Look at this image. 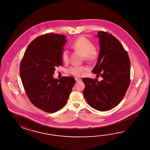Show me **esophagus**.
Returning a JSON list of instances; mask_svg holds the SVG:
<instances>
[{
  "mask_svg": "<svg viewBox=\"0 0 150 150\" xmlns=\"http://www.w3.org/2000/svg\"><path fill=\"white\" fill-rule=\"evenodd\" d=\"M75 79H76V82H79L80 81H81V79H80V78H76Z\"/></svg>",
  "mask_w": 150,
  "mask_h": 150,
  "instance_id": "1",
  "label": "esophagus"
}]
</instances>
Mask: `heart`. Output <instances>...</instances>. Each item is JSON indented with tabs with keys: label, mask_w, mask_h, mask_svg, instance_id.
I'll list each match as a JSON object with an SVG mask.
<instances>
[{
	"label": "heart",
	"mask_w": 150,
	"mask_h": 150,
	"mask_svg": "<svg viewBox=\"0 0 150 150\" xmlns=\"http://www.w3.org/2000/svg\"><path fill=\"white\" fill-rule=\"evenodd\" d=\"M71 48L83 55L85 61L89 63L96 62L99 57V52L95 48L92 42L85 36H80L72 43ZM62 60L65 63L69 61V52L64 50L62 54ZM87 67L85 66H74L68 69L69 74L77 77H81L85 74Z\"/></svg>",
	"instance_id": "1"
}]
</instances>
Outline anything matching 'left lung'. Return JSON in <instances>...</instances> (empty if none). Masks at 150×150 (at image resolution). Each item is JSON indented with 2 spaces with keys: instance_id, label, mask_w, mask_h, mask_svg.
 I'll return each instance as SVG.
<instances>
[{
  "instance_id": "8db88e82",
  "label": "left lung",
  "mask_w": 150,
  "mask_h": 150,
  "mask_svg": "<svg viewBox=\"0 0 150 150\" xmlns=\"http://www.w3.org/2000/svg\"><path fill=\"white\" fill-rule=\"evenodd\" d=\"M100 51L93 73L102 80L83 78V94L93 108L107 111L121 102L130 83V61L121 42L109 33H98Z\"/></svg>"
}]
</instances>
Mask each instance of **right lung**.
Wrapping results in <instances>:
<instances>
[{
    "label": "right lung",
    "mask_w": 150,
    "mask_h": 150,
    "mask_svg": "<svg viewBox=\"0 0 150 150\" xmlns=\"http://www.w3.org/2000/svg\"><path fill=\"white\" fill-rule=\"evenodd\" d=\"M66 36L54 33L39 36L29 44L20 65V75L32 104L54 112L67 102L76 80L72 76L54 79L55 67L63 65L62 54Z\"/></svg>",
    "instance_id": "right-lung-1"
}]
</instances>
